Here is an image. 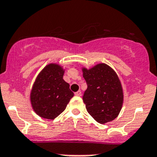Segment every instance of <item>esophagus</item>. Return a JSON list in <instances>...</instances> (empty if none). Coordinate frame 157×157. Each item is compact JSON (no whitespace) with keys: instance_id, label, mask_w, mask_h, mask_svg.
<instances>
[{"instance_id":"34e87169","label":"esophagus","mask_w":157,"mask_h":157,"mask_svg":"<svg viewBox=\"0 0 157 157\" xmlns=\"http://www.w3.org/2000/svg\"><path fill=\"white\" fill-rule=\"evenodd\" d=\"M75 94L76 96H81V95H82V91H77V92L75 93Z\"/></svg>"}]
</instances>
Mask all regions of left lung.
I'll return each mask as SVG.
<instances>
[{"instance_id": "8db88e82", "label": "left lung", "mask_w": 157, "mask_h": 157, "mask_svg": "<svg viewBox=\"0 0 157 157\" xmlns=\"http://www.w3.org/2000/svg\"><path fill=\"white\" fill-rule=\"evenodd\" d=\"M82 70L88 85L82 98L88 114L102 124L114 120L124 101L118 75L105 63H99L90 69L82 67Z\"/></svg>"}]
</instances>
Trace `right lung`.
Listing matches in <instances>:
<instances>
[{
  "label": "right lung",
  "instance_id": "1",
  "mask_svg": "<svg viewBox=\"0 0 157 157\" xmlns=\"http://www.w3.org/2000/svg\"><path fill=\"white\" fill-rule=\"evenodd\" d=\"M65 69L57 63L45 66L35 79L30 91V102L37 115L53 120L66 109L74 93L63 79Z\"/></svg>",
  "mask_w": 157,
  "mask_h": 157
}]
</instances>
